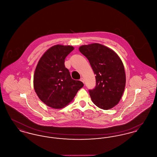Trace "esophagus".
Masks as SVG:
<instances>
[{"label": "esophagus", "mask_w": 157, "mask_h": 157, "mask_svg": "<svg viewBox=\"0 0 157 157\" xmlns=\"http://www.w3.org/2000/svg\"><path fill=\"white\" fill-rule=\"evenodd\" d=\"M80 81H82L83 83H84V79H83V78H81Z\"/></svg>", "instance_id": "esophagus-1"}]
</instances>
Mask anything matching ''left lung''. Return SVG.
<instances>
[{"mask_svg": "<svg viewBox=\"0 0 157 157\" xmlns=\"http://www.w3.org/2000/svg\"><path fill=\"white\" fill-rule=\"evenodd\" d=\"M79 49L96 75V86L89 90L92 102L101 109L112 108L120 102L125 86L122 60L112 49L99 44L83 45Z\"/></svg>", "mask_w": 157, "mask_h": 157, "instance_id": "1", "label": "left lung"}]
</instances>
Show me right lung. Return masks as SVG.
<instances>
[{"label":"right lung","mask_w":157,"mask_h":157,"mask_svg":"<svg viewBox=\"0 0 157 157\" xmlns=\"http://www.w3.org/2000/svg\"><path fill=\"white\" fill-rule=\"evenodd\" d=\"M71 46L55 45L38 62L33 77V86L39 98L46 105L60 109L72 101L83 86L72 79L65 66V59L74 50Z\"/></svg>","instance_id":"1"}]
</instances>
